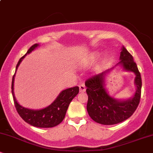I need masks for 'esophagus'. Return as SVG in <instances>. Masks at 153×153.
<instances>
[{"label":"esophagus","mask_w":153,"mask_h":153,"mask_svg":"<svg viewBox=\"0 0 153 153\" xmlns=\"http://www.w3.org/2000/svg\"><path fill=\"white\" fill-rule=\"evenodd\" d=\"M79 88H80V92H85V90H86V88H85V85L84 83L80 84L79 85Z\"/></svg>","instance_id":"obj_1"}]
</instances>
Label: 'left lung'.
I'll use <instances>...</instances> for the list:
<instances>
[{
	"mask_svg": "<svg viewBox=\"0 0 153 153\" xmlns=\"http://www.w3.org/2000/svg\"><path fill=\"white\" fill-rule=\"evenodd\" d=\"M121 65L126 71L135 74L134 84L137 91L132 98L127 100H117L110 96L104 88L105 76L109 70L95 75L86 80L85 84L88 96L87 111L93 120L104 125H112L124 122L134 114L140 101L142 79L140 73L132 55L124 47L120 54Z\"/></svg>",
	"mask_w": 153,
	"mask_h": 153,
	"instance_id": "left-lung-1",
	"label": "left lung"
}]
</instances>
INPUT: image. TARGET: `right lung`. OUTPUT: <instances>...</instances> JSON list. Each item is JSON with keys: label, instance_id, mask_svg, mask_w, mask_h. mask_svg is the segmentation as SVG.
Masks as SVG:
<instances>
[{"label": "right lung", "instance_id": "obj_1", "mask_svg": "<svg viewBox=\"0 0 153 153\" xmlns=\"http://www.w3.org/2000/svg\"><path fill=\"white\" fill-rule=\"evenodd\" d=\"M39 45L37 44H34L29 49L25 55L23 56L22 58L19 59L16 65V71L17 68H18L22 59L24 58L26 54L32 52ZM15 74L13 75V78H12L11 91L16 108L19 116L26 123L36 127L50 128L55 127V126L60 124L65 117L66 111L71 101L78 95L79 92V87L75 86L70 88L62 91L57 96V99L54 100V102H52L50 106L46 107V108L40 110L29 109V108H24V107L21 106L17 102L15 98L14 92H13Z\"/></svg>", "mask_w": 153, "mask_h": 153}]
</instances>
